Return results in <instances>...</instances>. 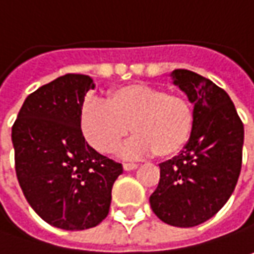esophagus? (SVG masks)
I'll list each match as a JSON object with an SVG mask.
<instances>
[{
  "label": "esophagus",
  "instance_id": "1",
  "mask_svg": "<svg viewBox=\"0 0 254 254\" xmlns=\"http://www.w3.org/2000/svg\"><path fill=\"white\" fill-rule=\"evenodd\" d=\"M137 169V164L135 163H124V170L125 171H133Z\"/></svg>",
  "mask_w": 254,
  "mask_h": 254
}]
</instances>
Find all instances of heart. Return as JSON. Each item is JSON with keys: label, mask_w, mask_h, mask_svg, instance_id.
Instances as JSON below:
<instances>
[{"label": "heart", "mask_w": 254, "mask_h": 254, "mask_svg": "<svg viewBox=\"0 0 254 254\" xmlns=\"http://www.w3.org/2000/svg\"><path fill=\"white\" fill-rule=\"evenodd\" d=\"M78 119L85 140L101 153L114 152L132 129L136 135L119 149L122 157H170L188 142L194 112L183 97L132 83L111 90L107 102L84 101Z\"/></svg>", "instance_id": "1"}]
</instances>
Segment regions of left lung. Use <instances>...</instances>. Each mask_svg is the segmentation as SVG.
Returning a JSON list of instances; mask_svg holds the SVG:
<instances>
[{"instance_id":"8db88e82","label":"left lung","mask_w":254,"mask_h":254,"mask_svg":"<svg viewBox=\"0 0 254 254\" xmlns=\"http://www.w3.org/2000/svg\"><path fill=\"white\" fill-rule=\"evenodd\" d=\"M173 84L194 104V124L184 150L160 164V181L150 206L163 222L192 228L212 218L239 179L243 124L231 97L194 71H171Z\"/></svg>"}]
</instances>
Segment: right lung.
Here are the masks:
<instances>
[{"mask_svg":"<svg viewBox=\"0 0 254 254\" xmlns=\"http://www.w3.org/2000/svg\"><path fill=\"white\" fill-rule=\"evenodd\" d=\"M95 84L66 74L26 97L12 127L15 170L29 205L64 231L94 228L107 218L122 164L94 150L80 127V108Z\"/></svg>","mask_w":254,"mask_h":254,"instance_id":"obj_1","label":"right lung"}]
</instances>
